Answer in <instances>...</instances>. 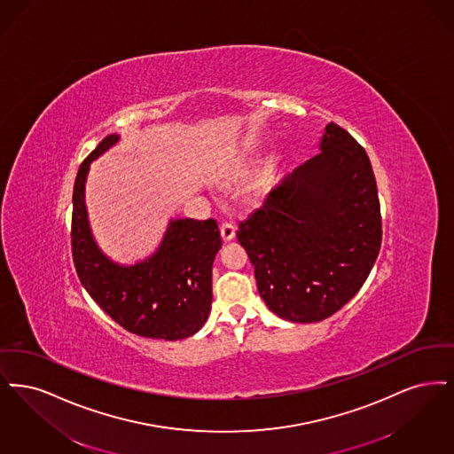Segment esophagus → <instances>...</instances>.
Here are the masks:
<instances>
[{"mask_svg":"<svg viewBox=\"0 0 454 454\" xmlns=\"http://www.w3.org/2000/svg\"><path fill=\"white\" fill-rule=\"evenodd\" d=\"M220 236H222L223 242H231L236 237V227L232 223H229V222L222 223L220 225Z\"/></svg>","mask_w":454,"mask_h":454,"instance_id":"34e87169","label":"esophagus"}]
</instances>
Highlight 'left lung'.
<instances>
[{
    "instance_id": "left-lung-1",
    "label": "left lung",
    "mask_w": 454,
    "mask_h": 454,
    "mask_svg": "<svg viewBox=\"0 0 454 454\" xmlns=\"http://www.w3.org/2000/svg\"><path fill=\"white\" fill-rule=\"evenodd\" d=\"M318 151L271 188L236 234L266 307L298 324L320 322L344 307L381 246L366 151L335 123L325 127Z\"/></svg>"
}]
</instances>
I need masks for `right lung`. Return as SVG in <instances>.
Listing matches in <instances>:
<instances>
[{
	"label": "right lung",
	"instance_id": "add662e5",
	"mask_svg": "<svg viewBox=\"0 0 454 454\" xmlns=\"http://www.w3.org/2000/svg\"><path fill=\"white\" fill-rule=\"evenodd\" d=\"M103 138L79 168L73 192V259L81 285L132 334L179 340L198 333L212 309V264L222 247L214 218H171L158 249L120 264L99 249L86 208V179L95 159L119 144Z\"/></svg>",
	"mask_w": 454,
	"mask_h": 454
}]
</instances>
